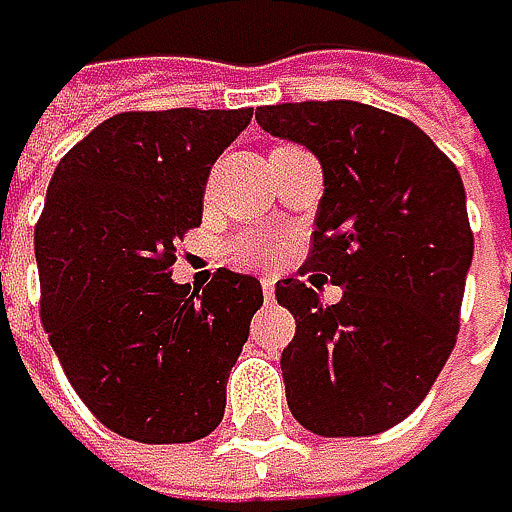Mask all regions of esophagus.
<instances>
[{
	"label": "esophagus",
	"instance_id": "obj_1",
	"mask_svg": "<svg viewBox=\"0 0 512 512\" xmlns=\"http://www.w3.org/2000/svg\"><path fill=\"white\" fill-rule=\"evenodd\" d=\"M261 288H264V297L270 300V297L276 294V279H273V276H264V279H261Z\"/></svg>",
	"mask_w": 512,
	"mask_h": 512
}]
</instances>
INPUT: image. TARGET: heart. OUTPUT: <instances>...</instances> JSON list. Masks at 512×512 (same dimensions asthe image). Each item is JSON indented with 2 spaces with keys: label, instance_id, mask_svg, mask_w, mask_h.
<instances>
[{
  "label": "heart",
  "instance_id": "obj_1",
  "mask_svg": "<svg viewBox=\"0 0 512 512\" xmlns=\"http://www.w3.org/2000/svg\"><path fill=\"white\" fill-rule=\"evenodd\" d=\"M227 254L239 267H267L282 258V239L270 233H242L230 242Z\"/></svg>",
  "mask_w": 512,
  "mask_h": 512
}]
</instances>
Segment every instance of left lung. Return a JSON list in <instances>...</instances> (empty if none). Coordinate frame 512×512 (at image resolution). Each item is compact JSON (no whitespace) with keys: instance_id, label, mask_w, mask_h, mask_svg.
Segmentation results:
<instances>
[{"instance_id":"left-lung-1","label":"left lung","mask_w":512,"mask_h":512,"mask_svg":"<svg viewBox=\"0 0 512 512\" xmlns=\"http://www.w3.org/2000/svg\"><path fill=\"white\" fill-rule=\"evenodd\" d=\"M270 136L306 145L324 172L312 248L276 300L297 331L282 352L294 419L321 437H370L404 422L458 337L473 233L455 163L413 121L382 108L282 102L254 112ZM321 278L344 288L327 307Z\"/></svg>"}]
</instances>
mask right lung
Instances as JSON below:
<instances>
[{
  "mask_svg": "<svg viewBox=\"0 0 512 512\" xmlns=\"http://www.w3.org/2000/svg\"><path fill=\"white\" fill-rule=\"evenodd\" d=\"M248 121L251 108L124 112L54 169L35 224L42 324L87 410L127 440L191 443L224 419L261 282L218 270L197 294L172 264Z\"/></svg>",
  "mask_w": 512,
  "mask_h": 512,
  "instance_id": "obj_1",
  "label": "right lung"
}]
</instances>
